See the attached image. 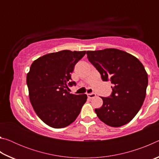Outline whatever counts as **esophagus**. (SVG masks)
Masks as SVG:
<instances>
[{
	"label": "esophagus",
	"instance_id": "obj_1",
	"mask_svg": "<svg viewBox=\"0 0 159 159\" xmlns=\"http://www.w3.org/2000/svg\"><path fill=\"white\" fill-rule=\"evenodd\" d=\"M96 96V94L95 93H88V97L89 98H95V97Z\"/></svg>",
	"mask_w": 159,
	"mask_h": 159
}]
</instances>
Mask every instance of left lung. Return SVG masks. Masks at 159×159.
Returning a JSON list of instances; mask_svg holds the SVG:
<instances>
[{
  "label": "left lung",
  "instance_id": "8db88e82",
  "mask_svg": "<svg viewBox=\"0 0 159 159\" xmlns=\"http://www.w3.org/2000/svg\"><path fill=\"white\" fill-rule=\"evenodd\" d=\"M86 54L102 80L113 84L111 95L102 97L103 104L95 109L97 116L111 127L127 124L138 114L146 96L148 76L143 64L133 55L114 48Z\"/></svg>",
  "mask_w": 159,
  "mask_h": 159
}]
</instances>
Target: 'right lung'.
Wrapping results in <instances>:
<instances>
[{
	"label": "right lung",
	"instance_id": "right-lung-1",
	"mask_svg": "<svg viewBox=\"0 0 159 159\" xmlns=\"http://www.w3.org/2000/svg\"><path fill=\"white\" fill-rule=\"evenodd\" d=\"M85 52L61 50L42 56L31 65L26 76L29 99L38 116L50 127L73 123L87 100L85 94L74 95L66 89L76 85L71 74Z\"/></svg>",
	"mask_w": 159,
	"mask_h": 159
}]
</instances>
